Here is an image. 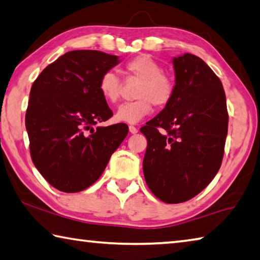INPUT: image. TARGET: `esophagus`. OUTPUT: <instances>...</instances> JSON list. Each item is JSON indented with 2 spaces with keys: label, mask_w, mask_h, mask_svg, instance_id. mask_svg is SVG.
I'll use <instances>...</instances> for the list:
<instances>
[{
  "label": "esophagus",
  "mask_w": 260,
  "mask_h": 260,
  "mask_svg": "<svg viewBox=\"0 0 260 260\" xmlns=\"http://www.w3.org/2000/svg\"><path fill=\"white\" fill-rule=\"evenodd\" d=\"M129 132H131V133L132 134H136V133H138V128H136V127L135 126H129Z\"/></svg>",
  "instance_id": "obj_1"
}]
</instances>
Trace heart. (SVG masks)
<instances>
[{"mask_svg": "<svg viewBox=\"0 0 260 260\" xmlns=\"http://www.w3.org/2000/svg\"><path fill=\"white\" fill-rule=\"evenodd\" d=\"M125 73L140 80L136 87L135 101L121 104L114 114L117 121L136 124L148 116L152 104L164 108L171 102L174 94V83L161 65L150 55L142 54L125 63ZM121 81L112 71H107L99 80V91L108 103H116L119 100Z\"/></svg>", "mask_w": 260, "mask_h": 260, "instance_id": "b5f03b06", "label": "heart"}]
</instances>
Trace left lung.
Segmentation results:
<instances>
[{"label": "left lung", "mask_w": 260, "mask_h": 260, "mask_svg": "<svg viewBox=\"0 0 260 260\" xmlns=\"http://www.w3.org/2000/svg\"><path fill=\"white\" fill-rule=\"evenodd\" d=\"M174 94L159 114L141 127L148 140L143 173L157 199L169 204L195 197L221 166L228 129L220 79L200 57L173 58Z\"/></svg>", "instance_id": "8db88e82"}]
</instances>
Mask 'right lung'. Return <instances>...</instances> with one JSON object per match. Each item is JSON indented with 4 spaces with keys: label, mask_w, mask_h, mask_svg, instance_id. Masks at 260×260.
Wrapping results in <instances>:
<instances>
[{
    "label": "right lung",
    "mask_w": 260,
    "mask_h": 260,
    "mask_svg": "<svg viewBox=\"0 0 260 260\" xmlns=\"http://www.w3.org/2000/svg\"><path fill=\"white\" fill-rule=\"evenodd\" d=\"M119 64L99 50L69 51L39 74L30 88L25 125L30 157L52 187L78 192L102 175L128 133L120 124L96 127L112 117L99 80Z\"/></svg>",
    "instance_id": "right-lung-1"
}]
</instances>
